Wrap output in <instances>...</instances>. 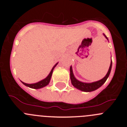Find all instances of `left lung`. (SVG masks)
I'll return each instance as SVG.
<instances>
[{
  "instance_id": "1",
  "label": "left lung",
  "mask_w": 127,
  "mask_h": 127,
  "mask_svg": "<svg viewBox=\"0 0 127 127\" xmlns=\"http://www.w3.org/2000/svg\"><path fill=\"white\" fill-rule=\"evenodd\" d=\"M105 37L107 39V37L105 35ZM112 67V60L111 62V65H110L109 69L108 72H107V74L105 75V77L103 79H100V80L98 81L94 82L92 83H82V82L79 81L77 80L74 76L73 72H72V67H70V79H71V83L72 84L75 88H77V89L80 90L83 92H92V91L98 89L100 88L103 84L105 82V81L107 80V77H109L111 72V70Z\"/></svg>"
}]
</instances>
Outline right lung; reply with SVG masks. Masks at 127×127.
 I'll return each instance as SVG.
<instances>
[{"label":"right lung","instance_id":"1","mask_svg":"<svg viewBox=\"0 0 127 127\" xmlns=\"http://www.w3.org/2000/svg\"><path fill=\"white\" fill-rule=\"evenodd\" d=\"M57 64H58V63H57V64L54 66L53 67V69H51V72H50V73L49 74V75L47 76V77H46L45 79H44L43 80L38 82V83H33V84H27V83H23V82L22 81V83H23V85H25V86H29V87H30V88H34V89H39V88H42V87H44V86H46V85H48V84H49V83H50V79H51V75H52L54 68L56 67V65H57Z\"/></svg>","mask_w":127,"mask_h":127}]
</instances>
